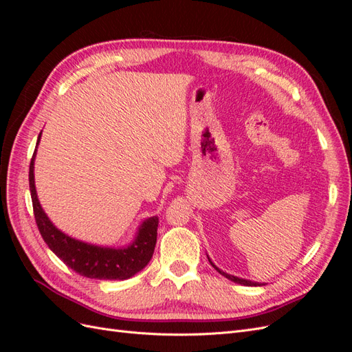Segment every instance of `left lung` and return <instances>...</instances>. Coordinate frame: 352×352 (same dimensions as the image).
<instances>
[{
    "mask_svg": "<svg viewBox=\"0 0 352 352\" xmlns=\"http://www.w3.org/2000/svg\"><path fill=\"white\" fill-rule=\"evenodd\" d=\"M208 261L211 263V260L208 258ZM211 265H212V267H214L220 274H223V276H225V278H228L229 280H232V282H235V283H241V285H243V286H260L258 283H255V282H251V280H245V279H239V278H236V276H232V274H228V273H225V272H221L220 269H217L216 267V265L214 264H212L211 263Z\"/></svg>",
    "mask_w": 352,
    "mask_h": 352,
    "instance_id": "1",
    "label": "left lung"
}]
</instances>
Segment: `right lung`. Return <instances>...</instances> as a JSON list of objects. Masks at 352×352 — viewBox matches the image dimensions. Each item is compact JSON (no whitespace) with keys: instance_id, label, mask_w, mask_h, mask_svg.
Instances as JSON below:
<instances>
[{"instance_id":"obj_1","label":"right lung","mask_w":352,"mask_h":352,"mask_svg":"<svg viewBox=\"0 0 352 352\" xmlns=\"http://www.w3.org/2000/svg\"><path fill=\"white\" fill-rule=\"evenodd\" d=\"M38 136V142L39 144ZM35 153L30 160L29 167V188L32 197V206H34V214L36 220V226L42 239L54 252L57 257L69 265L80 276L89 279H104V280H124L132 278L133 274L141 272L145 265L150 263L155 242H157V228L158 217H150L142 223V226L138 232V236L131 247L123 250L114 248H102L95 245L85 243L73 239L65 233L60 232L41 208V204L35 190V179H34V162Z\"/></svg>"}]
</instances>
